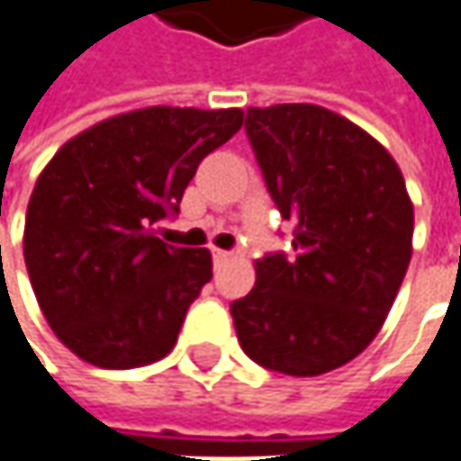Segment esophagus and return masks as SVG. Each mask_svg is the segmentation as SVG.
I'll list each match as a JSON object with an SVG mask.
<instances>
[{
    "instance_id": "1",
    "label": "esophagus",
    "mask_w": 461,
    "mask_h": 461,
    "mask_svg": "<svg viewBox=\"0 0 461 461\" xmlns=\"http://www.w3.org/2000/svg\"><path fill=\"white\" fill-rule=\"evenodd\" d=\"M212 258H214V263H225V260H230V252H225V249H212Z\"/></svg>"
}]
</instances>
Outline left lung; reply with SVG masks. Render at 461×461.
<instances>
[{
    "label": "left lung",
    "instance_id": "1",
    "mask_svg": "<svg viewBox=\"0 0 461 461\" xmlns=\"http://www.w3.org/2000/svg\"><path fill=\"white\" fill-rule=\"evenodd\" d=\"M244 128L295 258L255 263L252 293L230 303L239 344L276 373L336 370L378 336L408 271L405 179L367 131L317 104L249 107Z\"/></svg>",
    "mask_w": 461,
    "mask_h": 461
}]
</instances>
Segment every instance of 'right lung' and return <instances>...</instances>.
I'll use <instances>...</instances> for the list:
<instances>
[{
  "label": "right lung",
  "mask_w": 461,
  "mask_h": 461,
  "mask_svg": "<svg viewBox=\"0 0 461 461\" xmlns=\"http://www.w3.org/2000/svg\"><path fill=\"white\" fill-rule=\"evenodd\" d=\"M241 122V110H133L77 133L45 166L23 258L48 325L80 359L125 370L174 348L212 255L166 244L155 228Z\"/></svg>",
  "instance_id": "right-lung-1"
}]
</instances>
